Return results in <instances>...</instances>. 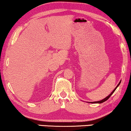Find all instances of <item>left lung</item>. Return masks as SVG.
Listing matches in <instances>:
<instances>
[{"instance_id":"left-lung-1","label":"left lung","mask_w":131,"mask_h":131,"mask_svg":"<svg viewBox=\"0 0 131 131\" xmlns=\"http://www.w3.org/2000/svg\"><path fill=\"white\" fill-rule=\"evenodd\" d=\"M120 82H119V84H118V85H117V86H116V88L115 89H114V90H113V92H112V93H111V94H110L108 96H107V97H106V98H105L104 99H103V100H100V101L94 102H92V103H103V102H105V101H106V100H108V99L110 98V97H111V95H112L113 94V92H115V90H116V88H118V85L120 84Z\"/></svg>"}]
</instances>
